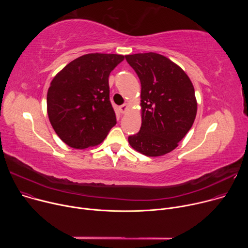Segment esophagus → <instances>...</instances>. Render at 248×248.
<instances>
[{"label": "esophagus", "instance_id": "esophagus-1", "mask_svg": "<svg viewBox=\"0 0 248 248\" xmlns=\"http://www.w3.org/2000/svg\"><path fill=\"white\" fill-rule=\"evenodd\" d=\"M127 109H128V104H124V105H122L121 107H120L121 113H123V114H124L127 111Z\"/></svg>", "mask_w": 248, "mask_h": 248}]
</instances>
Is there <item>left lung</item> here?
Instances as JSON below:
<instances>
[{
    "label": "left lung",
    "mask_w": 248,
    "mask_h": 248,
    "mask_svg": "<svg viewBox=\"0 0 248 248\" xmlns=\"http://www.w3.org/2000/svg\"><path fill=\"white\" fill-rule=\"evenodd\" d=\"M141 83V127L128 137L130 146L149 156H163L191 128L197 112L194 87L173 62L156 53L125 56Z\"/></svg>",
    "instance_id": "8db88e82"
}]
</instances>
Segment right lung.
I'll use <instances>...</instances> for the list:
<instances>
[{"mask_svg":"<svg viewBox=\"0 0 248 248\" xmlns=\"http://www.w3.org/2000/svg\"><path fill=\"white\" fill-rule=\"evenodd\" d=\"M124 59L117 54L83 55L53 78L47 112L54 130L66 145L76 149L98 145L117 124L109 76Z\"/></svg>","mask_w":248,"mask_h":248,"instance_id":"add662e5","label":"right lung"}]
</instances>
